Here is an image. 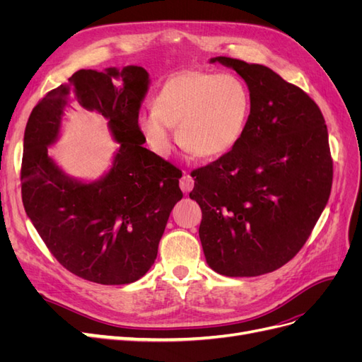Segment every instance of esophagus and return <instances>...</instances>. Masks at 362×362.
<instances>
[{"mask_svg": "<svg viewBox=\"0 0 362 362\" xmlns=\"http://www.w3.org/2000/svg\"><path fill=\"white\" fill-rule=\"evenodd\" d=\"M193 185H194L193 178L190 177L189 173H184V175H182V178H181V181H180V187H181V190H182L184 193H190V192H192V189H193Z\"/></svg>", "mask_w": 362, "mask_h": 362, "instance_id": "esophagus-1", "label": "esophagus"}]
</instances>
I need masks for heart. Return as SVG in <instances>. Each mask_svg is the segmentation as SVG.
<instances>
[{
    "mask_svg": "<svg viewBox=\"0 0 362 362\" xmlns=\"http://www.w3.org/2000/svg\"><path fill=\"white\" fill-rule=\"evenodd\" d=\"M250 115L245 83L229 74L182 71L163 83L154 108L137 113V128L156 154L173 149L178 128L181 146L198 158H218L242 139Z\"/></svg>",
    "mask_w": 362,
    "mask_h": 362,
    "instance_id": "obj_1",
    "label": "heart"
}]
</instances>
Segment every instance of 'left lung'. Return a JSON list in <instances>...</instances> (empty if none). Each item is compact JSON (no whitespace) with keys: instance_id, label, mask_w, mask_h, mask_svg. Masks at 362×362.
Here are the masks:
<instances>
[{"instance_id":"obj_1","label":"left lung","mask_w":362,"mask_h":362,"mask_svg":"<svg viewBox=\"0 0 362 362\" xmlns=\"http://www.w3.org/2000/svg\"><path fill=\"white\" fill-rule=\"evenodd\" d=\"M245 80L250 115L238 144L192 172L206 264L225 276H259L302 249L332 187L320 108L262 64L213 57Z\"/></svg>"}]
</instances>
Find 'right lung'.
<instances>
[{
	"instance_id": "right-lung-1",
	"label": "right lung",
	"mask_w": 362,
	"mask_h": 362,
	"mask_svg": "<svg viewBox=\"0 0 362 362\" xmlns=\"http://www.w3.org/2000/svg\"><path fill=\"white\" fill-rule=\"evenodd\" d=\"M148 83L140 66L80 69L45 95L25 127L21 172L25 213L64 269L104 286L145 275L172 208L182 198L181 172L144 148L146 140L137 128ZM74 100L104 115L119 144L111 168L98 180L71 177L47 154Z\"/></svg>"
}]
</instances>
